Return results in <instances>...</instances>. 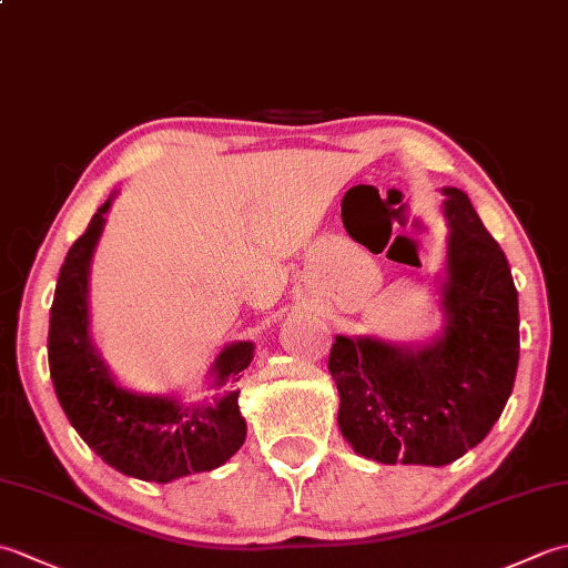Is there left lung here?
Instances as JSON below:
<instances>
[{
    "instance_id": "8db88e82",
    "label": "left lung",
    "mask_w": 568,
    "mask_h": 568,
    "mask_svg": "<svg viewBox=\"0 0 568 568\" xmlns=\"http://www.w3.org/2000/svg\"><path fill=\"white\" fill-rule=\"evenodd\" d=\"M442 192L449 222L442 334L419 346L339 334L329 352L344 439L381 464L446 466L474 449L508 403L520 358L508 258L466 192Z\"/></svg>"
}]
</instances>
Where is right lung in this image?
<instances>
[{
	"mask_svg": "<svg viewBox=\"0 0 568 568\" xmlns=\"http://www.w3.org/2000/svg\"><path fill=\"white\" fill-rule=\"evenodd\" d=\"M112 192L94 212L84 234L70 246L60 265L48 366L65 417L82 442L119 474L153 484L183 478L226 464L246 439V419L232 390L253 358L251 342H234L214 358L212 400L185 405L173 395H141L114 381L90 336L88 287L92 253L110 212Z\"/></svg>",
	"mask_w": 568,
	"mask_h": 568,
	"instance_id": "add662e5",
	"label": "right lung"
}]
</instances>
